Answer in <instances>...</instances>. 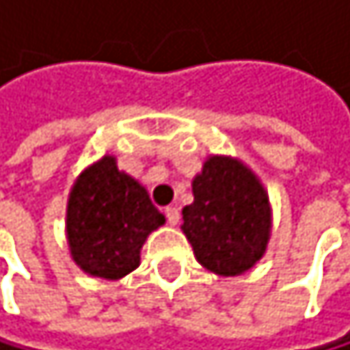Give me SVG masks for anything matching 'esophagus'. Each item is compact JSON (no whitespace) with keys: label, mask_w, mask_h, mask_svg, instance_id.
<instances>
[{"label":"esophagus","mask_w":350,"mask_h":350,"mask_svg":"<svg viewBox=\"0 0 350 350\" xmlns=\"http://www.w3.org/2000/svg\"><path fill=\"white\" fill-rule=\"evenodd\" d=\"M163 212H165V218H167V222H170L172 226H174V224H178V220H180V210H178V208L170 206V208H165Z\"/></svg>","instance_id":"obj_1"}]
</instances>
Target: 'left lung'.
<instances>
[{
    "label": "left lung",
    "mask_w": 350,
    "mask_h": 350,
    "mask_svg": "<svg viewBox=\"0 0 350 350\" xmlns=\"http://www.w3.org/2000/svg\"><path fill=\"white\" fill-rule=\"evenodd\" d=\"M193 204L183 208V233L201 267L237 277L267 254L273 210L262 180L241 159L210 155L193 178Z\"/></svg>",
    "instance_id": "left-lung-1"
}]
</instances>
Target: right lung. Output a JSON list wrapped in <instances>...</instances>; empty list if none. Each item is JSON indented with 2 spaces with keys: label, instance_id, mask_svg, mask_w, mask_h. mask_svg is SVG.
Wrapping results in <instances>:
<instances>
[{
  "label": "right lung",
  "instance_id": "add662e5",
  "mask_svg": "<svg viewBox=\"0 0 350 350\" xmlns=\"http://www.w3.org/2000/svg\"><path fill=\"white\" fill-rule=\"evenodd\" d=\"M165 216L146 189L117 167L113 155L88 165L66 201L64 233L73 262L88 275L117 281L138 269L140 250Z\"/></svg>",
  "mask_w": 350,
  "mask_h": 350
}]
</instances>
